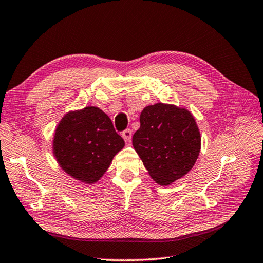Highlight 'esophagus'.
<instances>
[{"label": "esophagus", "instance_id": "34e87169", "mask_svg": "<svg viewBox=\"0 0 263 263\" xmlns=\"http://www.w3.org/2000/svg\"><path fill=\"white\" fill-rule=\"evenodd\" d=\"M122 138L124 139V141L126 143L131 142V138H132V131L130 129H126L125 131L122 132Z\"/></svg>", "mask_w": 263, "mask_h": 263}]
</instances>
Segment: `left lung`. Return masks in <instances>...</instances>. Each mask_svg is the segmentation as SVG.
Wrapping results in <instances>:
<instances>
[{
	"mask_svg": "<svg viewBox=\"0 0 263 263\" xmlns=\"http://www.w3.org/2000/svg\"><path fill=\"white\" fill-rule=\"evenodd\" d=\"M132 144L149 176L163 186L190 172L200 154L201 136L189 110L159 102L141 112Z\"/></svg>",
	"mask_w": 263,
	"mask_h": 263,
	"instance_id": "1",
	"label": "left lung"
}]
</instances>
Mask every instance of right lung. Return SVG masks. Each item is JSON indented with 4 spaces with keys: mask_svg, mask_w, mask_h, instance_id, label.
<instances>
[{
    "mask_svg": "<svg viewBox=\"0 0 263 263\" xmlns=\"http://www.w3.org/2000/svg\"><path fill=\"white\" fill-rule=\"evenodd\" d=\"M123 147L124 141L114 131L111 119L91 105L64 114L52 141L60 167L84 184L98 182Z\"/></svg>",
    "mask_w": 263,
    "mask_h": 263,
    "instance_id": "1",
    "label": "right lung"
}]
</instances>
